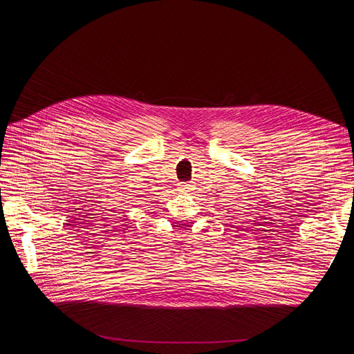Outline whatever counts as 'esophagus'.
<instances>
[{
    "mask_svg": "<svg viewBox=\"0 0 354 354\" xmlns=\"http://www.w3.org/2000/svg\"><path fill=\"white\" fill-rule=\"evenodd\" d=\"M181 189H183L185 192H187L189 190V185H186V183H183V185H181Z\"/></svg>",
    "mask_w": 354,
    "mask_h": 354,
    "instance_id": "34e87169",
    "label": "esophagus"
}]
</instances>
